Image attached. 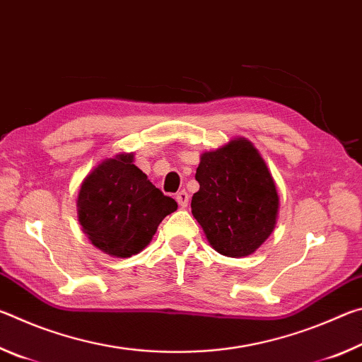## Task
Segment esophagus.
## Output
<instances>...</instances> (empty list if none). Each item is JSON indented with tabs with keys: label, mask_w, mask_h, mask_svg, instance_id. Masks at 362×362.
<instances>
[{
	"label": "esophagus",
	"mask_w": 362,
	"mask_h": 362,
	"mask_svg": "<svg viewBox=\"0 0 362 362\" xmlns=\"http://www.w3.org/2000/svg\"><path fill=\"white\" fill-rule=\"evenodd\" d=\"M175 199H177V203H179L182 209H185V207L188 206V193L185 192V189H182V192L177 193Z\"/></svg>",
	"instance_id": "1"
}]
</instances>
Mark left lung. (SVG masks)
Listing matches in <instances>:
<instances>
[{
	"label": "left lung",
	"instance_id": "obj_1",
	"mask_svg": "<svg viewBox=\"0 0 362 362\" xmlns=\"http://www.w3.org/2000/svg\"><path fill=\"white\" fill-rule=\"evenodd\" d=\"M199 189L192 214L218 254L241 259L272 235L279 212L276 183L252 142L231 139L201 153L196 169Z\"/></svg>",
	"mask_w": 362,
	"mask_h": 362
}]
</instances>
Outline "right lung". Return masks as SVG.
I'll use <instances>...</instances> for the list:
<instances>
[{"instance_id": "add662e5", "label": "right lung", "mask_w": 362, "mask_h": 362, "mask_svg": "<svg viewBox=\"0 0 362 362\" xmlns=\"http://www.w3.org/2000/svg\"><path fill=\"white\" fill-rule=\"evenodd\" d=\"M76 207L89 241L103 254L127 259L148 246L177 203L134 164V153L121 151L102 159L84 177Z\"/></svg>"}]
</instances>
